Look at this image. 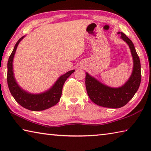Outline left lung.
Returning a JSON list of instances; mask_svg holds the SVG:
<instances>
[{"mask_svg": "<svg viewBox=\"0 0 151 151\" xmlns=\"http://www.w3.org/2000/svg\"><path fill=\"white\" fill-rule=\"evenodd\" d=\"M118 34L129 45L133 60V68L129 80L120 87H110L86 72L85 85L89 98L97 105L106 108L119 109L124 106L137 93L141 81L140 62L133 43L123 32H118Z\"/></svg>", "mask_w": 151, "mask_h": 151, "instance_id": "8db88e82", "label": "left lung"}]
</instances>
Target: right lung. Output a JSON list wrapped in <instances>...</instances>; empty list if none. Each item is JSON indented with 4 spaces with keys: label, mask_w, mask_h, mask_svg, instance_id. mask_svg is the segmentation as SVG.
Segmentation results:
<instances>
[{
    "label": "right lung",
    "mask_w": 151,
    "mask_h": 151,
    "mask_svg": "<svg viewBox=\"0 0 151 151\" xmlns=\"http://www.w3.org/2000/svg\"><path fill=\"white\" fill-rule=\"evenodd\" d=\"M25 36L20 38L15 45L11 56L9 57L8 64H7V83L9 88L12 96L14 97L18 103L24 108L30 111H39L49 109L57 104L62 94L63 87L71 74L75 72V70L68 71L58 78L54 85L43 93L39 94H32L22 89L17 83L14 76L13 71V59L16 52L17 48L20 42L23 39Z\"/></svg>",
    "instance_id": "1"
}]
</instances>
